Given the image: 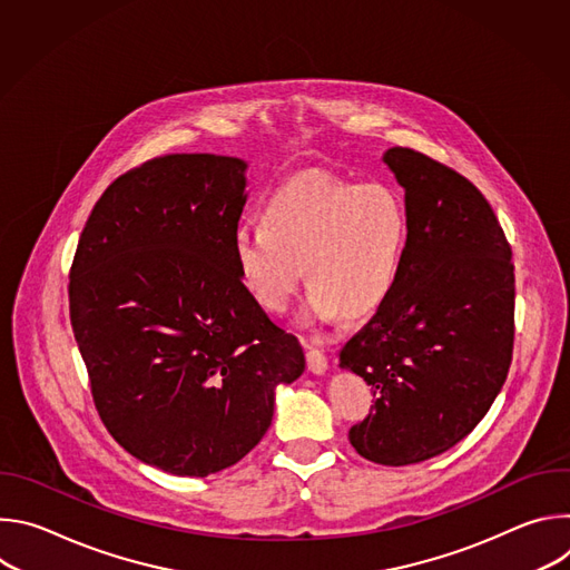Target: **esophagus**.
<instances>
[{"mask_svg": "<svg viewBox=\"0 0 570 570\" xmlns=\"http://www.w3.org/2000/svg\"><path fill=\"white\" fill-rule=\"evenodd\" d=\"M306 365L313 374H322L324 370H327V356H324V352H320L315 347H308L306 350Z\"/></svg>", "mask_w": 570, "mask_h": 570, "instance_id": "obj_1", "label": "esophagus"}]
</instances>
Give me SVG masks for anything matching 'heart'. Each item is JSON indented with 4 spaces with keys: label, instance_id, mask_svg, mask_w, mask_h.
<instances>
[{
    "label": "heart",
    "instance_id": "obj_1",
    "mask_svg": "<svg viewBox=\"0 0 570 570\" xmlns=\"http://www.w3.org/2000/svg\"><path fill=\"white\" fill-rule=\"evenodd\" d=\"M259 220L262 227L234 232L238 277L275 315L291 306L304 277L302 322L372 315L394 291L409 250V212L381 183L302 174L268 196Z\"/></svg>",
    "mask_w": 570,
    "mask_h": 570
}]
</instances>
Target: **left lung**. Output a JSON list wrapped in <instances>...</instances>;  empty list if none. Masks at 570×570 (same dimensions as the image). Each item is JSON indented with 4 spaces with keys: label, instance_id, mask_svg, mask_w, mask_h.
<instances>
[{
    "label": "left lung",
    "instance_id": "8db88e82",
    "mask_svg": "<svg viewBox=\"0 0 570 570\" xmlns=\"http://www.w3.org/2000/svg\"><path fill=\"white\" fill-rule=\"evenodd\" d=\"M383 159L405 189L409 250L390 297L341 350V367L374 394L350 429L352 446L403 466L455 446L492 409L514 350V264L473 183L413 148Z\"/></svg>",
    "mask_w": 570,
    "mask_h": 570
}]
</instances>
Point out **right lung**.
<instances>
[{
  "label": "right lung",
  "mask_w": 570,
  "mask_h": 570,
  "mask_svg": "<svg viewBox=\"0 0 570 570\" xmlns=\"http://www.w3.org/2000/svg\"><path fill=\"white\" fill-rule=\"evenodd\" d=\"M246 161L153 157L97 200L69 271V317L110 435L176 475L236 464L266 435L275 385L304 372L293 334L243 286L234 232Z\"/></svg>",
  "instance_id": "1"
}]
</instances>
